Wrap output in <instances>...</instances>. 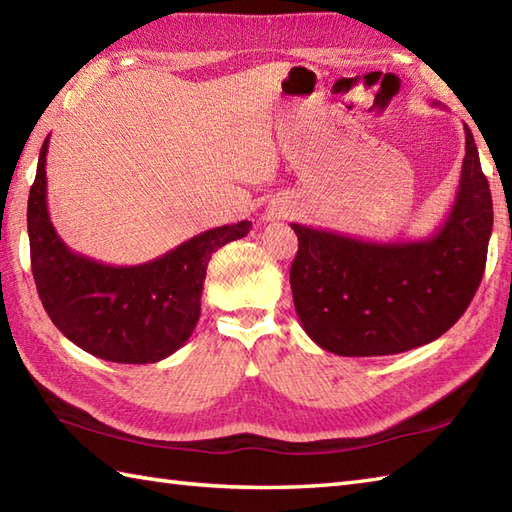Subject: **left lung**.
<instances>
[{
    "mask_svg": "<svg viewBox=\"0 0 512 512\" xmlns=\"http://www.w3.org/2000/svg\"><path fill=\"white\" fill-rule=\"evenodd\" d=\"M292 229L294 307L320 349L371 358L441 338L478 290L493 231L491 189L469 126L456 200L425 240L364 242L296 222Z\"/></svg>",
    "mask_w": 512,
    "mask_h": 512,
    "instance_id": "obj_1",
    "label": "left lung"
}]
</instances>
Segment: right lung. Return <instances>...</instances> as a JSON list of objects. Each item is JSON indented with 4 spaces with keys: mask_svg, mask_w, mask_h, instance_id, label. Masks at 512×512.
I'll return each mask as SVG.
<instances>
[{
    "mask_svg": "<svg viewBox=\"0 0 512 512\" xmlns=\"http://www.w3.org/2000/svg\"><path fill=\"white\" fill-rule=\"evenodd\" d=\"M47 144L50 137L28 198L32 275L47 316L67 340L100 360L152 364L168 358L194 334L211 255L253 224L209 229L137 266L89 259L71 251L47 213Z\"/></svg>",
    "mask_w": 512,
    "mask_h": 512,
    "instance_id": "1",
    "label": "right lung"
}]
</instances>
